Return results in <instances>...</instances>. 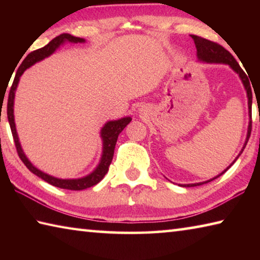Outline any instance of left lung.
I'll use <instances>...</instances> for the list:
<instances>
[{"label":"left lung","mask_w":260,"mask_h":260,"mask_svg":"<svg viewBox=\"0 0 260 260\" xmlns=\"http://www.w3.org/2000/svg\"><path fill=\"white\" fill-rule=\"evenodd\" d=\"M193 42H195V46H196V55H197V59L200 61H203V63H209V64H226L230 67L233 71L235 73H237V76L240 77L242 83H243L244 86V89L246 91V98H248V108H249V125H248V133H246V139H245V142L243 144V148L241 149V151L237 157L234 159V161L232 162V164L227 167L226 170H223L221 173L218 174L217 177H214L210 180H206V181L203 182H197V183H188V184H179V186L181 187H195V186H201V184H204V183H208L210 181H212V180L219 178L220 175H222L223 173L226 172V171L230 169V167L234 164V162L237 160V158L241 156V153L243 152L244 148L246 146V143H248L249 138H250V134H251V107H252V91H251V86H250V81H249V78L246 77V73L243 71V70L241 69V67L237 63L236 59L233 57V55L231 54L230 51L226 50L225 48L221 47L218 43L212 42L210 40H206V39H203L201 37H197V35H191Z\"/></svg>","instance_id":"8db88e82"}]
</instances>
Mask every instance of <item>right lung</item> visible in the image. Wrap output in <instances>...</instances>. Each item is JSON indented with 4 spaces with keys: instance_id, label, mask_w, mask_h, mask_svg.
Here are the masks:
<instances>
[{
    "instance_id": "obj_1",
    "label": "right lung",
    "mask_w": 260,
    "mask_h": 260,
    "mask_svg": "<svg viewBox=\"0 0 260 260\" xmlns=\"http://www.w3.org/2000/svg\"><path fill=\"white\" fill-rule=\"evenodd\" d=\"M65 42H71V43H85L86 40L81 38L73 37L71 34L64 33L60 34L58 37L48 43L41 49H38L35 51L29 52V54L26 56V58L21 61L19 69L17 70L16 77L14 79V83H12L10 93H9V99H8V120L9 124H10V128L12 132V136H14V141L17 148V152H18V156L21 160H23L26 167L30 171V172L38 175L39 178L45 180L46 182L52 184V186L58 187L61 189H69V190H82V189L89 188L95 186L96 183H99L101 180L104 178V175L108 173L109 166L111 164L112 158H113V152H114V147H116L118 135L120 134V132L125 128V127L129 124L132 118L131 117H124L120 118V119L117 120H110L104 124V126L101 128V139H102V155H101V159L98 166L95 167L93 172L89 174L85 175L82 178H77V179H60L52 177V175L45 173L43 171L39 170L38 167H35L32 162L29 161L27 156L25 155V152L21 148V144L19 142L18 133H17L16 129V122H15V114H14V105H15V95H16V89L18 87V83L20 80L21 74H23L26 70L32 67L35 63L40 61L42 59L47 58L50 55L54 54V52L58 49L60 46H63Z\"/></svg>"
}]
</instances>
